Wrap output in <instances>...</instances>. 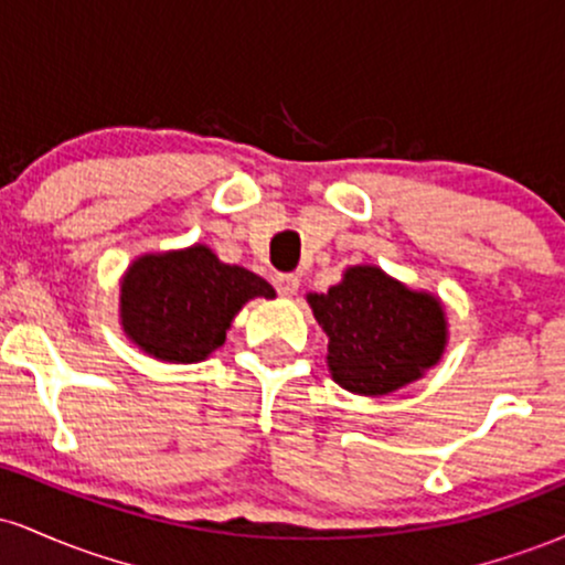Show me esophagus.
I'll return each mask as SVG.
<instances>
[{
	"instance_id": "obj_1",
	"label": "esophagus",
	"mask_w": 565,
	"mask_h": 565,
	"mask_svg": "<svg viewBox=\"0 0 565 565\" xmlns=\"http://www.w3.org/2000/svg\"><path fill=\"white\" fill-rule=\"evenodd\" d=\"M274 284H276L278 295L291 297V295H297V287H300V278L291 276V274H276L274 276Z\"/></svg>"
}]
</instances>
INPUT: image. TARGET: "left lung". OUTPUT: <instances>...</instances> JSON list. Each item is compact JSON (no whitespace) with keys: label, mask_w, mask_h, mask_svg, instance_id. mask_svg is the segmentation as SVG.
<instances>
[{"label":"left lung","mask_w":565,"mask_h":565,"mask_svg":"<svg viewBox=\"0 0 565 565\" xmlns=\"http://www.w3.org/2000/svg\"><path fill=\"white\" fill-rule=\"evenodd\" d=\"M305 300L329 337V374L348 393L380 398L401 391L423 380L449 342L440 297L406 287L380 265H350L340 284Z\"/></svg>","instance_id":"8db88e82"}]
</instances>
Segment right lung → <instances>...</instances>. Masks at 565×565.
Returning <instances> with one entry per match:
<instances>
[{"instance_id":"add662e5","label":"right lung","mask_w":565,"mask_h":565,"mask_svg":"<svg viewBox=\"0 0 565 565\" xmlns=\"http://www.w3.org/2000/svg\"><path fill=\"white\" fill-rule=\"evenodd\" d=\"M276 291L242 265L223 263L206 244L146 252L119 281V321L129 340L164 364H199L225 342L246 302Z\"/></svg>"}]
</instances>
